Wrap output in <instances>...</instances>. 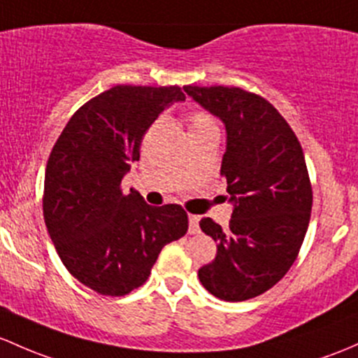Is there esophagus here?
<instances>
[{"mask_svg":"<svg viewBox=\"0 0 358 358\" xmlns=\"http://www.w3.org/2000/svg\"><path fill=\"white\" fill-rule=\"evenodd\" d=\"M189 231L190 233H199V217L190 214L189 216Z\"/></svg>","mask_w":358,"mask_h":358,"instance_id":"1","label":"esophagus"}]
</instances>
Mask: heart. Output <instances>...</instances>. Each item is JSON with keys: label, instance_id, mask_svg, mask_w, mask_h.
<instances>
[{"label": "heart", "instance_id": "b5f03b06", "mask_svg": "<svg viewBox=\"0 0 358 358\" xmlns=\"http://www.w3.org/2000/svg\"><path fill=\"white\" fill-rule=\"evenodd\" d=\"M189 123H190V125H189L190 134H195V131H201V130H209V129L217 130L216 120H214L213 116L208 115V113H204V111L192 113Z\"/></svg>", "mask_w": 358, "mask_h": 358}]
</instances>
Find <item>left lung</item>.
<instances>
[{
  "label": "left lung",
  "instance_id": "left-lung-1",
  "mask_svg": "<svg viewBox=\"0 0 358 358\" xmlns=\"http://www.w3.org/2000/svg\"><path fill=\"white\" fill-rule=\"evenodd\" d=\"M183 89L224 123L221 175L233 204L227 228L210 217L199 223L217 243L199 280L227 302L254 299L288 273L306 238L312 187L302 145L287 120L257 94L223 85Z\"/></svg>",
  "mask_w": 358,
  "mask_h": 358
}]
</instances>
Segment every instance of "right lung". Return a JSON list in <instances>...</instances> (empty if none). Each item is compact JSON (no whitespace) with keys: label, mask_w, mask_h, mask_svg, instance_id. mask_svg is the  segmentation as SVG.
I'll return each mask as SVG.
<instances>
[{"label":"right lung","mask_w":358,"mask_h":358,"mask_svg":"<svg viewBox=\"0 0 358 358\" xmlns=\"http://www.w3.org/2000/svg\"><path fill=\"white\" fill-rule=\"evenodd\" d=\"M176 101H185L178 85H115L73 113L50 154L48 233L71 276L101 295L142 287L161 248L189 229L182 206L152 208L138 192H122L142 137Z\"/></svg>","instance_id":"add662e5"}]
</instances>
